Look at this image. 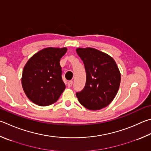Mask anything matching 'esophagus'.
<instances>
[{
  "label": "esophagus",
  "mask_w": 151,
  "mask_h": 151,
  "mask_svg": "<svg viewBox=\"0 0 151 151\" xmlns=\"http://www.w3.org/2000/svg\"><path fill=\"white\" fill-rule=\"evenodd\" d=\"M73 81H69L67 83V86H68V87H71L72 86V85H73Z\"/></svg>",
  "instance_id": "obj_1"
}]
</instances>
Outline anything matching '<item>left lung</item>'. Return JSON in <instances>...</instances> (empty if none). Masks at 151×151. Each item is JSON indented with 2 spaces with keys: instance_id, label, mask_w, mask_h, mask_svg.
I'll use <instances>...</instances> for the list:
<instances>
[{
  "instance_id": "8db88e82",
  "label": "left lung",
  "mask_w": 151,
  "mask_h": 151,
  "mask_svg": "<svg viewBox=\"0 0 151 151\" xmlns=\"http://www.w3.org/2000/svg\"><path fill=\"white\" fill-rule=\"evenodd\" d=\"M76 51L86 73L84 88L76 93L79 102L91 110L105 108L116 97L121 82L116 63L109 55L94 48H77Z\"/></svg>"
}]
</instances>
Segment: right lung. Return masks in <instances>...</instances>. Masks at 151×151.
Segmentation results:
<instances>
[{"label": "right lung", "mask_w": 151, "mask_h": 151, "mask_svg": "<svg viewBox=\"0 0 151 151\" xmlns=\"http://www.w3.org/2000/svg\"><path fill=\"white\" fill-rule=\"evenodd\" d=\"M67 49L47 47L38 51L24 67L22 85L33 103L40 106L53 104L65 89L60 60Z\"/></svg>", "instance_id": "1"}]
</instances>
